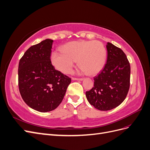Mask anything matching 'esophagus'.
I'll return each mask as SVG.
<instances>
[{"label":"esophagus","instance_id":"esophagus-1","mask_svg":"<svg viewBox=\"0 0 150 150\" xmlns=\"http://www.w3.org/2000/svg\"><path fill=\"white\" fill-rule=\"evenodd\" d=\"M72 80H77V81H83V78H72Z\"/></svg>","mask_w":150,"mask_h":150}]
</instances>
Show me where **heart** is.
<instances>
[{
	"mask_svg": "<svg viewBox=\"0 0 150 150\" xmlns=\"http://www.w3.org/2000/svg\"><path fill=\"white\" fill-rule=\"evenodd\" d=\"M61 52L51 54V61L56 69L64 74L72 71L76 61L83 72L94 75L105 64L106 50L98 40H77L66 43L61 48Z\"/></svg>",
	"mask_w": 150,
	"mask_h": 150,
	"instance_id": "obj_1",
	"label": "heart"
}]
</instances>
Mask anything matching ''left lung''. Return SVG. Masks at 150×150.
<instances>
[{
  "instance_id": "8db88e82",
  "label": "left lung",
  "mask_w": 150,
  "mask_h": 150,
  "mask_svg": "<svg viewBox=\"0 0 150 150\" xmlns=\"http://www.w3.org/2000/svg\"><path fill=\"white\" fill-rule=\"evenodd\" d=\"M103 69L94 78V87L86 92L89 103L101 111L118 106L125 99L130 86V64L125 52L110 42Z\"/></svg>"
}]
</instances>
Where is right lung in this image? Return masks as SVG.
<instances>
[{"instance_id":"obj_1","label":"right lung","mask_w":150,"mask_h":150,"mask_svg":"<svg viewBox=\"0 0 150 150\" xmlns=\"http://www.w3.org/2000/svg\"><path fill=\"white\" fill-rule=\"evenodd\" d=\"M53 40L46 39L29 47L19 61L18 84L24 101L46 112L59 105L71 79L56 70L51 61Z\"/></svg>"}]
</instances>
